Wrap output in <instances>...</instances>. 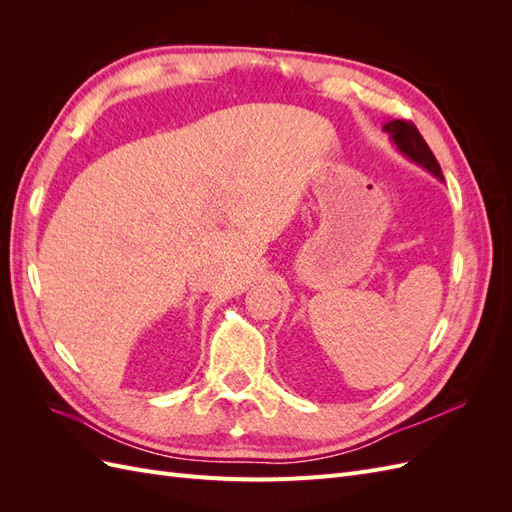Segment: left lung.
I'll use <instances>...</instances> for the list:
<instances>
[{
    "instance_id": "1",
    "label": "left lung",
    "mask_w": 512,
    "mask_h": 512,
    "mask_svg": "<svg viewBox=\"0 0 512 512\" xmlns=\"http://www.w3.org/2000/svg\"><path fill=\"white\" fill-rule=\"evenodd\" d=\"M384 130L389 132V136L393 138L401 153H406L410 160H414L416 164H421L423 168H427L429 173H433L438 179H444L442 168H440L436 156H433V151L429 149V145L425 143V138L421 136V132L416 130L412 121L395 119V121L386 123Z\"/></svg>"
}]
</instances>
